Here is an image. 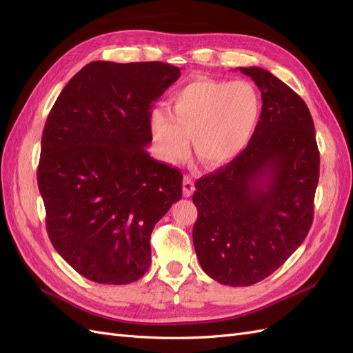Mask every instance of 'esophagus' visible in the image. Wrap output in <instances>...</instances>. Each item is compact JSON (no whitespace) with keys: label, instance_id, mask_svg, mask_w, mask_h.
Returning a JSON list of instances; mask_svg holds the SVG:
<instances>
[{"label":"esophagus","instance_id":"esophagus-1","mask_svg":"<svg viewBox=\"0 0 353 353\" xmlns=\"http://www.w3.org/2000/svg\"><path fill=\"white\" fill-rule=\"evenodd\" d=\"M193 191H194L193 178H191L190 175H185L183 179V193L185 197H190L191 194H193Z\"/></svg>","mask_w":353,"mask_h":353}]
</instances>
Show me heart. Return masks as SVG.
I'll use <instances>...</instances> for the list:
<instances>
[{"mask_svg":"<svg viewBox=\"0 0 353 353\" xmlns=\"http://www.w3.org/2000/svg\"><path fill=\"white\" fill-rule=\"evenodd\" d=\"M262 114L261 94L248 81L199 79L170 99V113L157 108L150 132L163 160L175 163L190 150L208 168L232 162L249 145Z\"/></svg>","mask_w":353,"mask_h":353,"instance_id":"b5f03b06","label":"heart"}]
</instances>
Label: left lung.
<instances>
[{
	"instance_id": "obj_1",
	"label": "left lung",
	"mask_w": 353,
	"mask_h": 353,
	"mask_svg": "<svg viewBox=\"0 0 353 353\" xmlns=\"http://www.w3.org/2000/svg\"><path fill=\"white\" fill-rule=\"evenodd\" d=\"M258 85L262 114L249 145L196 183L197 259L210 279L244 287L290 258L314 219L319 152L311 112L268 70L239 68Z\"/></svg>"
}]
</instances>
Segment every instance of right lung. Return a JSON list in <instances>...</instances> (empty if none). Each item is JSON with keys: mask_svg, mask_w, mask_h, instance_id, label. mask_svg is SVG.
<instances>
[{"mask_svg": "<svg viewBox=\"0 0 353 353\" xmlns=\"http://www.w3.org/2000/svg\"><path fill=\"white\" fill-rule=\"evenodd\" d=\"M162 61H91L57 97L41 141L47 232L85 279L130 284L150 266L156 223L183 174L150 157L152 104L179 78Z\"/></svg>", "mask_w": 353, "mask_h": 353, "instance_id": "right-lung-1", "label": "right lung"}]
</instances>
